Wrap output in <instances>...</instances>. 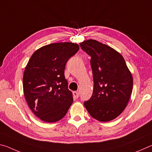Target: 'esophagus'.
Listing matches in <instances>:
<instances>
[{
    "mask_svg": "<svg viewBox=\"0 0 152 152\" xmlns=\"http://www.w3.org/2000/svg\"><path fill=\"white\" fill-rule=\"evenodd\" d=\"M73 95H74V97L76 98V99H78V96H79V93L78 91H74L73 92Z\"/></svg>",
    "mask_w": 152,
    "mask_h": 152,
    "instance_id": "34e87169",
    "label": "esophagus"
}]
</instances>
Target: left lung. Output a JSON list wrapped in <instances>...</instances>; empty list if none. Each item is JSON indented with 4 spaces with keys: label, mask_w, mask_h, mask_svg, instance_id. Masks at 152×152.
I'll use <instances>...</instances> for the list:
<instances>
[{
    "label": "left lung",
    "mask_w": 152,
    "mask_h": 152,
    "mask_svg": "<svg viewBox=\"0 0 152 152\" xmlns=\"http://www.w3.org/2000/svg\"><path fill=\"white\" fill-rule=\"evenodd\" d=\"M91 56L93 93L84 102L89 114L99 121H110L124 110L133 89V77L121 53L96 40L80 43Z\"/></svg>",
    "instance_id": "left-lung-1"
}]
</instances>
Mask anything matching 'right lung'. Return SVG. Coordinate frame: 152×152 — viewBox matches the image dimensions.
<instances>
[{
    "label": "right lung",
    "mask_w": 152,
    "mask_h": 152,
    "mask_svg": "<svg viewBox=\"0 0 152 152\" xmlns=\"http://www.w3.org/2000/svg\"><path fill=\"white\" fill-rule=\"evenodd\" d=\"M78 50L79 45L74 43H51L36 50L25 67L23 78L25 99L35 116L43 121H60L72 104L64 70Z\"/></svg>",
    "instance_id": "1"
}]
</instances>
